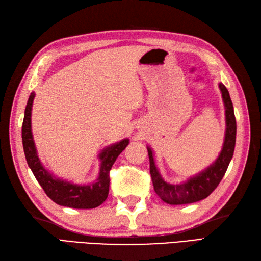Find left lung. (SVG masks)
I'll return each mask as SVG.
<instances>
[{
  "mask_svg": "<svg viewBox=\"0 0 261 261\" xmlns=\"http://www.w3.org/2000/svg\"><path fill=\"white\" fill-rule=\"evenodd\" d=\"M219 87L222 93L224 107H225V122L226 130L222 151L219 154L218 159L207 167L202 173L191 177L187 181L182 184H169L166 182L154 165L152 151L148 148L149 163H150V175L154 192L163 199L164 202L171 205H181L198 202L201 199L206 198L212 193L220 181L222 180L228 166L233 156L236 147V136H237V122L233 111V104L230 98L229 91L226 87L220 83Z\"/></svg>",
  "mask_w": 261,
  "mask_h": 261,
  "instance_id": "1",
  "label": "left lung"
}]
</instances>
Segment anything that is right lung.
<instances>
[{
    "label": "right lung",
    "instance_id": "1",
    "mask_svg": "<svg viewBox=\"0 0 261 261\" xmlns=\"http://www.w3.org/2000/svg\"><path fill=\"white\" fill-rule=\"evenodd\" d=\"M35 93H31L28 99L23 123H22V143L27 163L35 175L36 179L45 191L48 197L58 205L73 208H94L101 205L109 195L110 170L119 154L129 145V139H124L115 145L105 148L99 153L101 168L98 178L90 185H76L62 180L49 174L41 165L37 154L31 132V109Z\"/></svg>",
    "mask_w": 261,
    "mask_h": 261
}]
</instances>
